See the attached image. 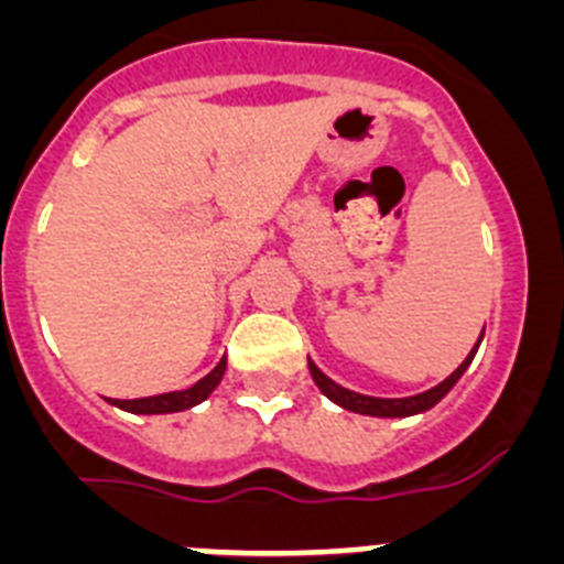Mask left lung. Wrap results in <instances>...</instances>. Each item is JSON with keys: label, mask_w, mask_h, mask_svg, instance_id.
Wrapping results in <instances>:
<instances>
[{"label": "left lung", "mask_w": 564, "mask_h": 564, "mask_svg": "<svg viewBox=\"0 0 564 564\" xmlns=\"http://www.w3.org/2000/svg\"><path fill=\"white\" fill-rule=\"evenodd\" d=\"M482 338V336H480ZM477 347H480V341H477ZM477 347L466 356V361L457 367L455 372H452L446 381H441L437 387H432V390L421 392V395H412V398H370V395H358V392L352 390H344V387H338L336 381H330V378L325 376V372L318 370L316 364L307 361V367H311V376L313 381H316V387L322 392H325L330 401H336L338 406H344V410L350 412H358V415H376V417H406V415H415V412H426L430 406H435L437 401H441L446 392L452 390L457 383V378L466 372V367L471 364V358H475Z\"/></svg>", "instance_id": "1"}]
</instances>
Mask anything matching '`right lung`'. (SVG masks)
I'll list each match as a JSON object with an SVG mask.
<instances>
[{"label": "right lung", "mask_w": 564, "mask_h": 564, "mask_svg": "<svg viewBox=\"0 0 564 564\" xmlns=\"http://www.w3.org/2000/svg\"><path fill=\"white\" fill-rule=\"evenodd\" d=\"M223 372H226V358H223L206 378L188 387V390L181 392H163V395H152V398H134V401H118V398H109L115 406H121L127 412H138V415H161V412H183L194 403L206 401L208 395L214 392V387L223 381Z\"/></svg>", "instance_id": "right-lung-1"}]
</instances>
